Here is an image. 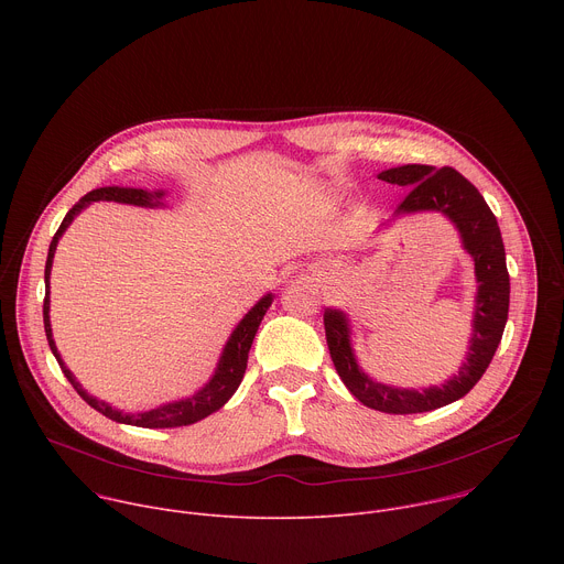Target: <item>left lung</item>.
<instances>
[{"label":"left lung","instance_id":"left-lung-1","mask_svg":"<svg viewBox=\"0 0 564 564\" xmlns=\"http://www.w3.org/2000/svg\"><path fill=\"white\" fill-rule=\"evenodd\" d=\"M379 178L399 187H411L409 196L399 203L394 214L442 212L457 227L462 246L473 259L477 294L466 361L457 375L442 386L422 390L394 388L370 379L359 368L350 344L348 318L341 310L328 307L324 312L326 339L341 381L364 406L390 415L429 413L462 399L487 372L500 346L509 316L511 290L505 243L487 200L453 167L435 170L431 165H404L381 172Z\"/></svg>","mask_w":564,"mask_h":564}]
</instances>
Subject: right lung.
Segmentation results:
<instances>
[{
    "mask_svg": "<svg viewBox=\"0 0 564 564\" xmlns=\"http://www.w3.org/2000/svg\"><path fill=\"white\" fill-rule=\"evenodd\" d=\"M165 192H144V189H133V187H100L89 192L87 196L79 198L68 214L64 216L59 229L55 231L51 248H48V257H46V270H44V283H46V296H44V330H46V339L51 346V352L55 355L64 377L70 381V386L77 390V394L83 397L91 409H96L98 413H102L105 417L118 422V424H129V426H140V429H176V426H189L196 424L200 420H205L207 415L216 413L218 409H223L227 404V399L236 392V388L243 381L246 368H248V355L254 341V335L261 326V321L268 312V307L272 305V294H265L243 318L240 324L234 328L231 337L227 339L223 355L218 359V366L212 375V379L205 383V388H200L196 394L181 399V401H172V404L158 406L153 411H144V413H122L113 406H109L107 401L96 399L94 394H89L83 386H79L73 377V372L64 366L55 341H53V333H51V318H48V307H51V299H48V279H51V265H53V257H55V248L59 236L66 231V227L70 225V220L83 212L87 205L96 203V200H113V203H127V205H138V207H158L163 205Z\"/></svg>",
    "mask_w": 564,
    "mask_h": 564,
    "instance_id": "obj_1",
    "label": "right lung"
}]
</instances>
